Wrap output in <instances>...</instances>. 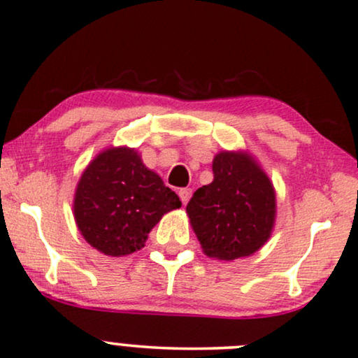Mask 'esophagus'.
Listing matches in <instances>:
<instances>
[{"instance_id": "1", "label": "esophagus", "mask_w": 358, "mask_h": 358, "mask_svg": "<svg viewBox=\"0 0 358 358\" xmlns=\"http://www.w3.org/2000/svg\"><path fill=\"white\" fill-rule=\"evenodd\" d=\"M180 194V200H182L183 205H187V203L189 201V198H192V188H182L178 192Z\"/></svg>"}]
</instances>
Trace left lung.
<instances>
[{
  "mask_svg": "<svg viewBox=\"0 0 358 358\" xmlns=\"http://www.w3.org/2000/svg\"><path fill=\"white\" fill-rule=\"evenodd\" d=\"M213 182L187 205L189 223L208 257L233 261L255 255L275 223V189L251 153L223 150L213 158Z\"/></svg>",
  "mask_w": 358,
  "mask_h": 358,
  "instance_id": "1",
  "label": "left lung"
}]
</instances>
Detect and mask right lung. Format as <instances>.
<instances>
[{"mask_svg": "<svg viewBox=\"0 0 358 358\" xmlns=\"http://www.w3.org/2000/svg\"><path fill=\"white\" fill-rule=\"evenodd\" d=\"M180 206L178 194L143 165L135 148L108 147L80 175L74 220L90 246L120 257L142 250L162 216Z\"/></svg>", "mask_w": 358, "mask_h": 358, "instance_id": "obj_1", "label": "right lung"}]
</instances>
